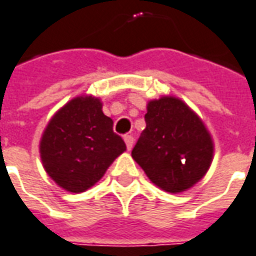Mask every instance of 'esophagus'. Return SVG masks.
Listing matches in <instances>:
<instances>
[{
	"label": "esophagus",
	"mask_w": 256,
	"mask_h": 256,
	"mask_svg": "<svg viewBox=\"0 0 256 256\" xmlns=\"http://www.w3.org/2000/svg\"><path fill=\"white\" fill-rule=\"evenodd\" d=\"M124 142H126V146H128V150L130 151L132 148H133V144H134V137L132 134H126L124 136Z\"/></svg>",
	"instance_id": "esophagus-1"
}]
</instances>
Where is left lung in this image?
<instances>
[{
  "instance_id": "8db88e82",
  "label": "left lung",
  "mask_w": 256,
  "mask_h": 256,
  "mask_svg": "<svg viewBox=\"0 0 256 256\" xmlns=\"http://www.w3.org/2000/svg\"><path fill=\"white\" fill-rule=\"evenodd\" d=\"M146 128L132 151L154 184L180 192L201 180L214 155L202 120L178 98L162 97L146 106Z\"/></svg>"
}]
</instances>
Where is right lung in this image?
<instances>
[{
	"instance_id": "1",
	"label": "right lung",
	"mask_w": 256,
	"mask_h": 256,
	"mask_svg": "<svg viewBox=\"0 0 256 256\" xmlns=\"http://www.w3.org/2000/svg\"><path fill=\"white\" fill-rule=\"evenodd\" d=\"M126 150L98 98L78 97L60 110L42 134L40 152L47 173L62 188L82 192L97 183Z\"/></svg>"
}]
</instances>
